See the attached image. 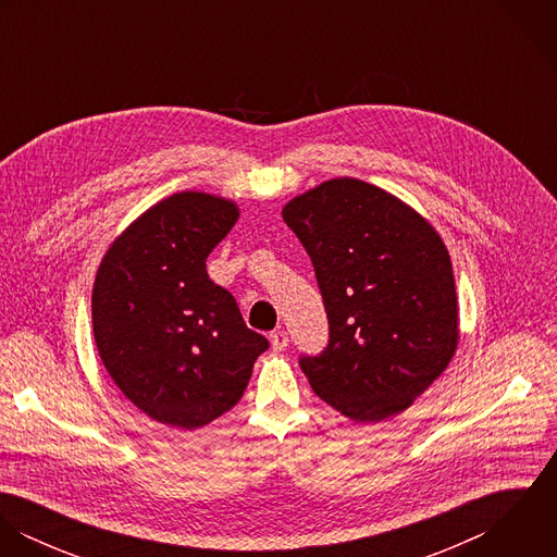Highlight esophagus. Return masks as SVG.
<instances>
[{
    "instance_id": "esophagus-1",
    "label": "esophagus",
    "mask_w": 557,
    "mask_h": 557,
    "mask_svg": "<svg viewBox=\"0 0 557 557\" xmlns=\"http://www.w3.org/2000/svg\"><path fill=\"white\" fill-rule=\"evenodd\" d=\"M270 343H272L274 351H283L289 345V336H287L285 330H276V332L270 334Z\"/></svg>"
}]
</instances>
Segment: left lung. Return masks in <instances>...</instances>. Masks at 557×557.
<instances>
[{
  "label": "left lung",
  "mask_w": 557,
  "mask_h": 557,
  "mask_svg": "<svg viewBox=\"0 0 557 557\" xmlns=\"http://www.w3.org/2000/svg\"><path fill=\"white\" fill-rule=\"evenodd\" d=\"M283 221L313 261L330 323L327 347L300 358L311 388L354 422L405 411L459 345L444 239L411 206L356 177L294 197Z\"/></svg>",
  "instance_id": "8db88e82"
}]
</instances>
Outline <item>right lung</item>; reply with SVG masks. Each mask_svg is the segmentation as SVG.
Segmentation results:
<instances>
[{"mask_svg": "<svg viewBox=\"0 0 557 557\" xmlns=\"http://www.w3.org/2000/svg\"><path fill=\"white\" fill-rule=\"evenodd\" d=\"M239 219L236 201L173 193L107 248L91 289L100 360L137 409L199 429L238 403L265 336L246 327L206 259Z\"/></svg>", "mask_w": 557, "mask_h": 557, "instance_id": "1", "label": "right lung"}]
</instances>
